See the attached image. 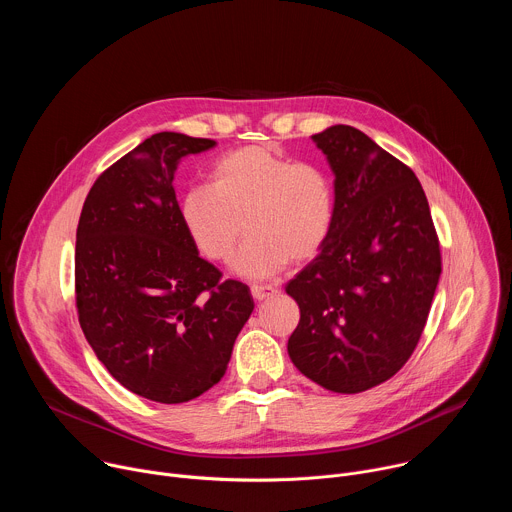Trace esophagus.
Here are the masks:
<instances>
[{"label":"esophagus","instance_id":"obj_1","mask_svg":"<svg viewBox=\"0 0 512 512\" xmlns=\"http://www.w3.org/2000/svg\"><path fill=\"white\" fill-rule=\"evenodd\" d=\"M251 294H253L255 302H263V300H269V298L277 296L279 289L273 287V285H253L251 287Z\"/></svg>","mask_w":512,"mask_h":512}]
</instances>
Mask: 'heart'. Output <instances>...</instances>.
Instances as JSON below:
<instances>
[{"mask_svg": "<svg viewBox=\"0 0 512 512\" xmlns=\"http://www.w3.org/2000/svg\"><path fill=\"white\" fill-rule=\"evenodd\" d=\"M334 214L330 176L275 145H245L223 156L212 166L210 186H192L180 200L188 235L214 261H227L249 231L231 265L245 279H269L289 259L316 257L330 239Z\"/></svg>", "mask_w": 512, "mask_h": 512, "instance_id": "1", "label": "heart"}]
</instances>
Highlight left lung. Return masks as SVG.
Segmentation results:
<instances>
[{
	"label": "left lung",
	"instance_id": "1",
	"mask_svg": "<svg viewBox=\"0 0 512 512\" xmlns=\"http://www.w3.org/2000/svg\"><path fill=\"white\" fill-rule=\"evenodd\" d=\"M312 139L334 174L336 214L318 257L285 285L300 306L287 352L320 387L362 393L413 354L442 273L440 241L411 168L350 125Z\"/></svg>",
	"mask_w": 512,
	"mask_h": 512
}]
</instances>
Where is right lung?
<instances>
[{
	"mask_svg": "<svg viewBox=\"0 0 512 512\" xmlns=\"http://www.w3.org/2000/svg\"><path fill=\"white\" fill-rule=\"evenodd\" d=\"M216 141L162 131L105 170L79 218L75 287L87 342L115 381L156 403L190 401L227 373L255 304L198 255L174 192L182 158Z\"/></svg>",
	"mask_w": 512,
	"mask_h": 512,
	"instance_id": "right-lung-1",
	"label": "right lung"
}]
</instances>
